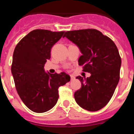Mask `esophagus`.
<instances>
[{
    "label": "esophagus",
    "mask_w": 134,
    "mask_h": 134,
    "mask_svg": "<svg viewBox=\"0 0 134 134\" xmlns=\"http://www.w3.org/2000/svg\"><path fill=\"white\" fill-rule=\"evenodd\" d=\"M70 77H71V81H72V80H73V79H75V77H74V76L70 75Z\"/></svg>",
    "instance_id": "esophagus-1"
}]
</instances>
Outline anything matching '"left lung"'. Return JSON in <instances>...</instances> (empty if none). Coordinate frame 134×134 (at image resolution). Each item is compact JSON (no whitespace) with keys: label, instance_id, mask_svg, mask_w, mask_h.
Here are the masks:
<instances>
[{"label":"left lung","instance_id":"8db88e82","mask_svg":"<svg viewBox=\"0 0 134 134\" xmlns=\"http://www.w3.org/2000/svg\"><path fill=\"white\" fill-rule=\"evenodd\" d=\"M66 37L75 43L82 55L79 65L91 77L76 79L81 82L75 92L76 102L88 111H97L104 107L112 98L120 80L122 60L114 42L95 29L67 31Z\"/></svg>","mask_w":134,"mask_h":134}]
</instances>
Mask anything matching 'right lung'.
Wrapping results in <instances>:
<instances>
[{
  "label": "right lung",
  "instance_id": "add662e5",
  "mask_svg": "<svg viewBox=\"0 0 134 134\" xmlns=\"http://www.w3.org/2000/svg\"><path fill=\"white\" fill-rule=\"evenodd\" d=\"M64 32L34 30L14 51L11 71L16 91L24 104L34 112L52 109L59 98L58 88L70 81L67 73H46L43 67L51 57V49Z\"/></svg>",
  "mask_w": 134,
  "mask_h": 134
}]
</instances>
